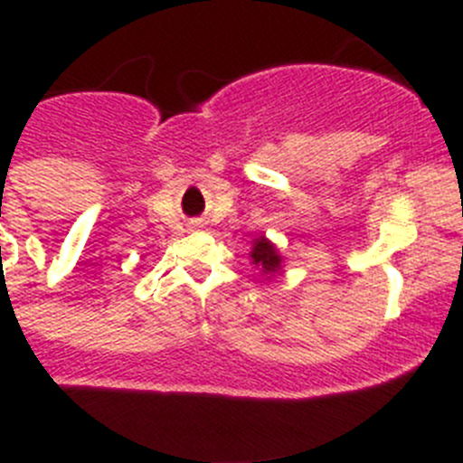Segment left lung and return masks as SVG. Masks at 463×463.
<instances>
[{"instance_id": "obj_1", "label": "left lung", "mask_w": 463, "mask_h": 463, "mask_svg": "<svg viewBox=\"0 0 463 463\" xmlns=\"http://www.w3.org/2000/svg\"><path fill=\"white\" fill-rule=\"evenodd\" d=\"M250 260H253V264L260 266L261 273L269 275V278H273V275L279 273V269H282V255L278 253V249H275L266 237H258V240L253 241Z\"/></svg>"}]
</instances>
